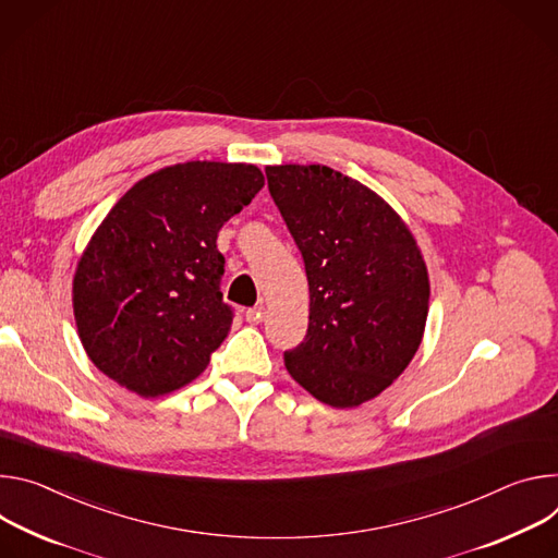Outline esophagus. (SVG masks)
Masks as SVG:
<instances>
[{
	"label": "esophagus",
	"instance_id": "1",
	"mask_svg": "<svg viewBox=\"0 0 558 558\" xmlns=\"http://www.w3.org/2000/svg\"><path fill=\"white\" fill-rule=\"evenodd\" d=\"M264 317H266V313H264V305L251 307V311L245 313V319L251 322V324H262V322H264Z\"/></svg>",
	"mask_w": 558,
	"mask_h": 558
}]
</instances>
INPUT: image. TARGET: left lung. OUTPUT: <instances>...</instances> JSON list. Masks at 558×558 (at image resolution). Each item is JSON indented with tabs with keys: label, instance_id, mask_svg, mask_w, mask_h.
<instances>
[{
	"label": "left lung",
	"instance_id": "obj_1",
	"mask_svg": "<svg viewBox=\"0 0 558 558\" xmlns=\"http://www.w3.org/2000/svg\"><path fill=\"white\" fill-rule=\"evenodd\" d=\"M266 177L311 288L307 335L286 367L322 403L356 408L390 388L421 345V247L384 197L328 166H266Z\"/></svg>",
	"mask_w": 558,
	"mask_h": 558
}]
</instances>
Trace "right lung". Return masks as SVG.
Masks as SVG:
<instances>
[{"instance_id": "obj_1", "label": "right lung", "mask_w": 558, "mask_h": 558, "mask_svg": "<svg viewBox=\"0 0 558 558\" xmlns=\"http://www.w3.org/2000/svg\"><path fill=\"white\" fill-rule=\"evenodd\" d=\"M264 183L253 163L185 161L110 208L73 277L77 335L106 377L153 399L204 373L232 326L217 234Z\"/></svg>"}]
</instances>
